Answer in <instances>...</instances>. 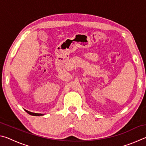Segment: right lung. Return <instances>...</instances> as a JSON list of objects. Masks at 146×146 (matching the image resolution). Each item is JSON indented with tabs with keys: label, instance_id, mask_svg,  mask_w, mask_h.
Masks as SVG:
<instances>
[{
	"label": "right lung",
	"instance_id": "right-lung-1",
	"mask_svg": "<svg viewBox=\"0 0 146 146\" xmlns=\"http://www.w3.org/2000/svg\"><path fill=\"white\" fill-rule=\"evenodd\" d=\"M26 111L28 113V114L31 115H33V116H42L44 115V114H42V113H32V112H30L29 111L26 110H24Z\"/></svg>",
	"mask_w": 146,
	"mask_h": 146
}]
</instances>
